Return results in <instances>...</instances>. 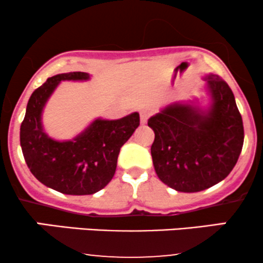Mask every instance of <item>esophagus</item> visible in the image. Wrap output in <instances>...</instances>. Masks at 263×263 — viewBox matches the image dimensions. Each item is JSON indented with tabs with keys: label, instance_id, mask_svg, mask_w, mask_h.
<instances>
[{
	"label": "esophagus",
	"instance_id": "1",
	"mask_svg": "<svg viewBox=\"0 0 263 263\" xmlns=\"http://www.w3.org/2000/svg\"><path fill=\"white\" fill-rule=\"evenodd\" d=\"M151 115H152V111L148 110V108H143V110H141V112H140L141 123H146L147 120L149 119Z\"/></svg>",
	"mask_w": 263,
	"mask_h": 263
}]
</instances>
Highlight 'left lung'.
<instances>
[{
    "mask_svg": "<svg viewBox=\"0 0 263 263\" xmlns=\"http://www.w3.org/2000/svg\"><path fill=\"white\" fill-rule=\"evenodd\" d=\"M205 80L213 100L209 111L176 102L148 120L157 176L178 192H200L221 182L242 149V117L230 86L219 75Z\"/></svg>",
    "mask_w": 263,
    "mask_h": 263,
    "instance_id": "obj_1",
    "label": "left lung"
}]
</instances>
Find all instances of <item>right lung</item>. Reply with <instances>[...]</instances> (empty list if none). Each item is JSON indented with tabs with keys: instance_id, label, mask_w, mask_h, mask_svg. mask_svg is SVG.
Wrapping results in <instances>:
<instances>
[{
	"instance_id": "right-lung-1",
	"label": "right lung",
	"mask_w": 263,
	"mask_h": 263,
	"mask_svg": "<svg viewBox=\"0 0 263 263\" xmlns=\"http://www.w3.org/2000/svg\"><path fill=\"white\" fill-rule=\"evenodd\" d=\"M81 71L48 78L35 89L27 104L20 140L29 171L41 183L63 194L89 195L99 192L112 179L117 157L123 144L140 126L134 112L120 120H95L73 141H54L44 134L42 111L62 80H86Z\"/></svg>"
}]
</instances>
